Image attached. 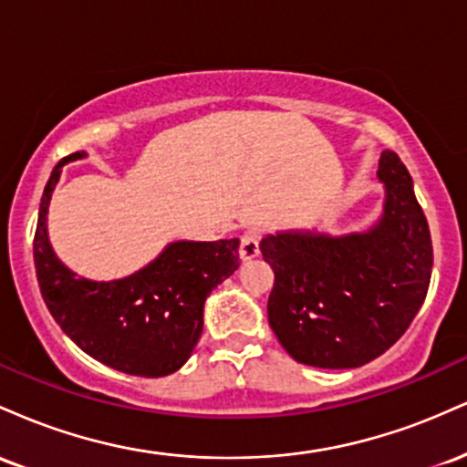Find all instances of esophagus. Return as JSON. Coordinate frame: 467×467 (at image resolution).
<instances>
[{"label": "esophagus", "instance_id": "1", "mask_svg": "<svg viewBox=\"0 0 467 467\" xmlns=\"http://www.w3.org/2000/svg\"><path fill=\"white\" fill-rule=\"evenodd\" d=\"M259 234L254 233V230H250V233H245L244 237H241V244H239V256L244 261H250L254 259V256H259Z\"/></svg>", "mask_w": 467, "mask_h": 467}]
</instances>
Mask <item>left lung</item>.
<instances>
[{
    "instance_id": "1",
    "label": "left lung",
    "mask_w": 467,
    "mask_h": 467,
    "mask_svg": "<svg viewBox=\"0 0 467 467\" xmlns=\"http://www.w3.org/2000/svg\"><path fill=\"white\" fill-rule=\"evenodd\" d=\"M384 213L367 233L309 230L267 234L261 254L275 270L267 318L296 362L356 368L404 336L426 298L432 241L409 169L382 151Z\"/></svg>"
}]
</instances>
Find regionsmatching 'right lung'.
Returning a JSON list of instances; mask_svg holds the SVG:
<instances>
[{"label":"right lung","instance_id":"add662e5","mask_svg":"<svg viewBox=\"0 0 467 467\" xmlns=\"http://www.w3.org/2000/svg\"><path fill=\"white\" fill-rule=\"evenodd\" d=\"M52 169L39 206L35 267L41 296L66 334L116 371L162 378L191 358L208 294L239 267V239L173 241L158 259L118 281H89L58 261L47 239V206L61 169Z\"/></svg>","mask_w":467,"mask_h":467}]
</instances>
